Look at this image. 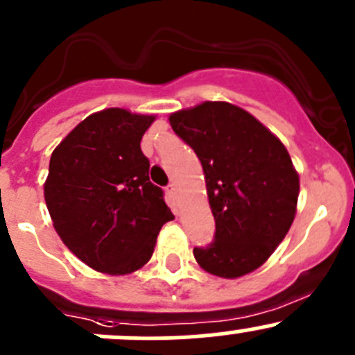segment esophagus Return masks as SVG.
<instances>
[{"mask_svg":"<svg viewBox=\"0 0 355 355\" xmlns=\"http://www.w3.org/2000/svg\"><path fill=\"white\" fill-rule=\"evenodd\" d=\"M166 192H168V194H170V196H173V198H177L178 192H180V191H178L177 184H170V185H168V187H166Z\"/></svg>","mask_w":355,"mask_h":355,"instance_id":"34e87169","label":"esophagus"}]
</instances>
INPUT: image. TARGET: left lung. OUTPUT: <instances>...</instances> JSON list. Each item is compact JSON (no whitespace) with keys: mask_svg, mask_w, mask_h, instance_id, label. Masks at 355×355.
<instances>
[{"mask_svg":"<svg viewBox=\"0 0 355 355\" xmlns=\"http://www.w3.org/2000/svg\"><path fill=\"white\" fill-rule=\"evenodd\" d=\"M173 132L202 164L215 239L194 248L201 269L223 279L269 260L297 215L300 178L286 147L254 116L229 102L170 114Z\"/></svg>","mask_w":355,"mask_h":355,"instance_id":"8db88e82","label":"left lung"}]
</instances>
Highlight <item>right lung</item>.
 Segmentation results:
<instances>
[{"label": "right lung", "instance_id": "right-lung-1", "mask_svg": "<svg viewBox=\"0 0 355 355\" xmlns=\"http://www.w3.org/2000/svg\"><path fill=\"white\" fill-rule=\"evenodd\" d=\"M156 116L111 107L83 119L51 153L44 201L62 243L111 276L142 269L173 218L149 180L140 140Z\"/></svg>", "mask_w": 355, "mask_h": 355}]
</instances>
